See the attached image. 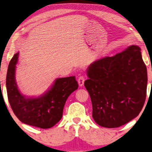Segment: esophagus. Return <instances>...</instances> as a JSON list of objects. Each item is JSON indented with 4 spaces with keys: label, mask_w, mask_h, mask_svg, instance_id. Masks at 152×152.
I'll return each instance as SVG.
<instances>
[{
    "label": "esophagus",
    "mask_w": 152,
    "mask_h": 152,
    "mask_svg": "<svg viewBox=\"0 0 152 152\" xmlns=\"http://www.w3.org/2000/svg\"><path fill=\"white\" fill-rule=\"evenodd\" d=\"M84 81H85V77L83 76H79L78 78V83L79 86L81 87L82 86H83Z\"/></svg>",
    "instance_id": "obj_1"
}]
</instances>
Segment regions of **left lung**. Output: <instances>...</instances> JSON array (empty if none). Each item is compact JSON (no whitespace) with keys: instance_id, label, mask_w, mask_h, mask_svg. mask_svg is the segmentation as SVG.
<instances>
[{"instance_id":"left-lung-1","label":"left lung","mask_w":152,"mask_h":152,"mask_svg":"<svg viewBox=\"0 0 152 152\" xmlns=\"http://www.w3.org/2000/svg\"><path fill=\"white\" fill-rule=\"evenodd\" d=\"M84 83L92 104V116L99 126L119 127L139 115L145 103L147 68L141 49L132 45L113 56L91 64Z\"/></svg>"}]
</instances>
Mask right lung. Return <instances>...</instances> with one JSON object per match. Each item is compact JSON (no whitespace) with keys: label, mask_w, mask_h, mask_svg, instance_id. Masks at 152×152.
<instances>
[{"label":"right lung","mask_w":152,"mask_h":152,"mask_svg":"<svg viewBox=\"0 0 152 152\" xmlns=\"http://www.w3.org/2000/svg\"><path fill=\"white\" fill-rule=\"evenodd\" d=\"M19 53L10 61L6 78L7 96L14 114L22 123L41 129L53 127L61 120L66 99L78 88L75 77L56 79L50 89L38 98H26L15 78Z\"/></svg>","instance_id":"obj_1"}]
</instances>
